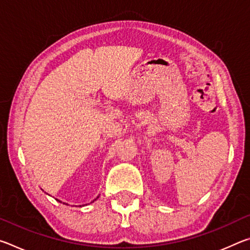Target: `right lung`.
<instances>
[{"label":"right lung","mask_w":250,"mask_h":250,"mask_svg":"<svg viewBox=\"0 0 250 250\" xmlns=\"http://www.w3.org/2000/svg\"><path fill=\"white\" fill-rule=\"evenodd\" d=\"M57 201H58V202H61V201H59V200H57ZM61 203H62V202H61Z\"/></svg>","instance_id":"obj_1"}]
</instances>
